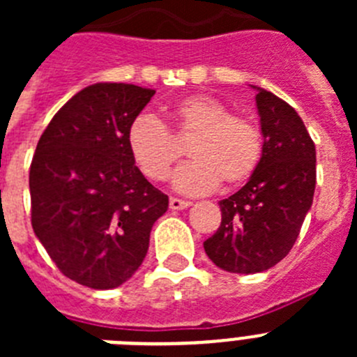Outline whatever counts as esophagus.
Wrapping results in <instances>:
<instances>
[{"label":"esophagus","mask_w":357,"mask_h":357,"mask_svg":"<svg viewBox=\"0 0 357 357\" xmlns=\"http://www.w3.org/2000/svg\"><path fill=\"white\" fill-rule=\"evenodd\" d=\"M189 206H191V202H188V200H181V198H175V197L169 198V209H173V211L188 209Z\"/></svg>","instance_id":"34e87169"}]
</instances>
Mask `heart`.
Listing matches in <instances>:
<instances>
[{
    "label": "heart",
    "mask_w": 357,
    "mask_h": 357,
    "mask_svg": "<svg viewBox=\"0 0 357 357\" xmlns=\"http://www.w3.org/2000/svg\"><path fill=\"white\" fill-rule=\"evenodd\" d=\"M172 118L182 134L193 135L188 144L189 160L173 175L176 191L204 195L222 181L232 188L247 178L259 166L263 137L254 123L232 116L220 100L206 94H193L176 103ZM127 146L132 159L146 178H168L181 150L162 123L151 114L135 116L127 128Z\"/></svg>",
    "instance_id": "1"
}]
</instances>
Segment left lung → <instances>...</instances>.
<instances>
[{"label":"left lung","instance_id":"8db88e82","mask_svg":"<svg viewBox=\"0 0 357 357\" xmlns=\"http://www.w3.org/2000/svg\"><path fill=\"white\" fill-rule=\"evenodd\" d=\"M252 89L263 155L247 184L220 202L222 223L204 241L218 268L245 275L264 272L289 254L317 185V150L301 116L270 91Z\"/></svg>","mask_w":357,"mask_h":357}]
</instances>
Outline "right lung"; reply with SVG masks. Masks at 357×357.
<instances>
[{
    "instance_id": "obj_1",
    "label": "right lung",
    "mask_w": 357,
    "mask_h": 357,
    "mask_svg": "<svg viewBox=\"0 0 357 357\" xmlns=\"http://www.w3.org/2000/svg\"><path fill=\"white\" fill-rule=\"evenodd\" d=\"M153 94L132 84L85 87L53 116L31 159L33 232L56 268L87 288L127 282L168 211L127 146L128 125Z\"/></svg>"
}]
</instances>
